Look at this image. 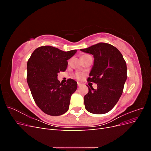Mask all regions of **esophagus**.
Returning a JSON list of instances; mask_svg holds the SVG:
<instances>
[{
    "instance_id": "34e87169",
    "label": "esophagus",
    "mask_w": 151,
    "mask_h": 151,
    "mask_svg": "<svg viewBox=\"0 0 151 151\" xmlns=\"http://www.w3.org/2000/svg\"><path fill=\"white\" fill-rule=\"evenodd\" d=\"M82 85V84L81 83H77V86H81Z\"/></svg>"
}]
</instances>
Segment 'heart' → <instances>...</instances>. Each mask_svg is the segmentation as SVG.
Instances as JSON below:
<instances>
[{
	"label": "heart",
	"instance_id": "heart-1",
	"mask_svg": "<svg viewBox=\"0 0 151 151\" xmlns=\"http://www.w3.org/2000/svg\"><path fill=\"white\" fill-rule=\"evenodd\" d=\"M86 55H83L82 56V57H84V56H86ZM83 75H84L83 73H81V72H77L76 74H75V77H76V79L80 80V79H82V77H83Z\"/></svg>",
	"mask_w": 151,
	"mask_h": 151
}]
</instances>
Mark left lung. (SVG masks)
<instances>
[{
  "label": "left lung",
  "mask_w": 151,
  "mask_h": 151,
  "mask_svg": "<svg viewBox=\"0 0 151 151\" xmlns=\"http://www.w3.org/2000/svg\"><path fill=\"white\" fill-rule=\"evenodd\" d=\"M81 50L93 55L94 65L87 81L98 86L97 89L88 87L89 92L84 97L85 108L91 113H106L115 106L122 94L127 78L125 60L119 50L106 43Z\"/></svg>",
  "instance_id": "obj_1"
}]
</instances>
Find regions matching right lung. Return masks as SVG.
<instances>
[{
    "instance_id": "add662e5",
    "label": "right lung",
    "mask_w": 151,
    "mask_h": 151,
    "mask_svg": "<svg viewBox=\"0 0 151 151\" xmlns=\"http://www.w3.org/2000/svg\"><path fill=\"white\" fill-rule=\"evenodd\" d=\"M76 52L42 46L35 50L27 63V82L31 94L39 108L47 115H61L69 108L77 82L69 79L66 83H60L57 76L58 72L66 70L67 60Z\"/></svg>"
}]
</instances>
